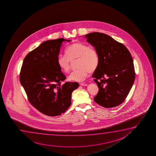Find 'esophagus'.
Wrapping results in <instances>:
<instances>
[{
  "mask_svg": "<svg viewBox=\"0 0 156 156\" xmlns=\"http://www.w3.org/2000/svg\"><path fill=\"white\" fill-rule=\"evenodd\" d=\"M80 86H87V83H80Z\"/></svg>",
  "mask_w": 156,
  "mask_h": 156,
  "instance_id": "34e87169",
  "label": "esophagus"
}]
</instances>
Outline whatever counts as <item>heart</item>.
Listing matches in <instances>:
<instances>
[{"instance_id":"b5f03b06","label":"heart","mask_w":156,"mask_h":156,"mask_svg":"<svg viewBox=\"0 0 156 156\" xmlns=\"http://www.w3.org/2000/svg\"><path fill=\"white\" fill-rule=\"evenodd\" d=\"M67 56L60 54L58 58V66L64 73L70 70L71 61L78 59L77 66L78 69L73 71L69 76L70 81H83L89 72L93 73L98 66V54L95 49L85 44L76 43L69 46L66 49Z\"/></svg>"}]
</instances>
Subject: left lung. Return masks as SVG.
<instances>
[{
    "label": "left lung",
    "mask_w": 156,
    "mask_h": 156,
    "mask_svg": "<svg viewBox=\"0 0 156 156\" xmlns=\"http://www.w3.org/2000/svg\"><path fill=\"white\" fill-rule=\"evenodd\" d=\"M85 38L95 48L99 59L93 75L99 88L94 101L106 108L117 107L124 102L134 82L130 52L123 44L103 33H90Z\"/></svg>",
    "instance_id": "obj_1"
}]
</instances>
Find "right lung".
<instances>
[{
  "label": "right lung",
  "instance_id": "right-lung-1",
  "mask_svg": "<svg viewBox=\"0 0 156 156\" xmlns=\"http://www.w3.org/2000/svg\"><path fill=\"white\" fill-rule=\"evenodd\" d=\"M70 40L59 38L45 41L24 58L20 80L30 103L48 116L60 115L71 103V94L79 87L77 82H66L58 66L63 44Z\"/></svg>",
  "mask_w": 156,
  "mask_h": 156
}]
</instances>
